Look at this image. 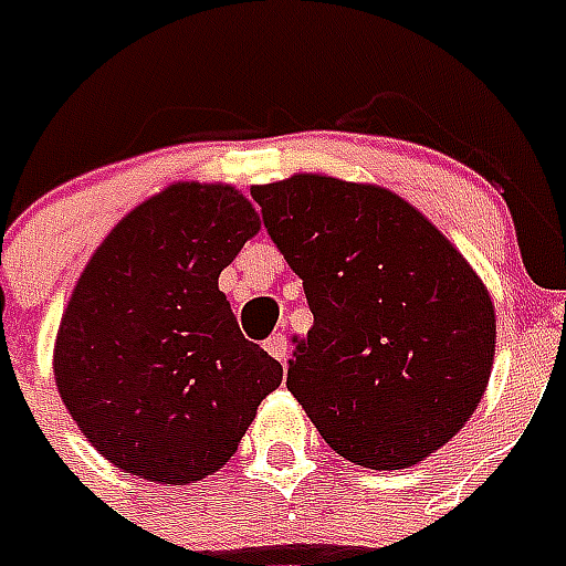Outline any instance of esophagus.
Here are the masks:
<instances>
[{
  "label": "esophagus",
  "mask_w": 566,
  "mask_h": 566,
  "mask_svg": "<svg viewBox=\"0 0 566 566\" xmlns=\"http://www.w3.org/2000/svg\"><path fill=\"white\" fill-rule=\"evenodd\" d=\"M264 349L273 355L275 361L284 364V361H287V355H291V344H287V335H284V332H275V335H270V337H266Z\"/></svg>",
  "instance_id": "esophagus-1"
}]
</instances>
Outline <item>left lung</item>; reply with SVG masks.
I'll list each match as a JSON object with an SVG mask.
<instances>
[{"label": "left lung", "mask_w": 566, "mask_h": 566, "mask_svg": "<svg viewBox=\"0 0 566 566\" xmlns=\"http://www.w3.org/2000/svg\"><path fill=\"white\" fill-rule=\"evenodd\" d=\"M314 326L291 390L328 447L405 470L464 429L491 378L496 317L464 255L402 196L300 172L252 188Z\"/></svg>", "instance_id": "1"}]
</instances>
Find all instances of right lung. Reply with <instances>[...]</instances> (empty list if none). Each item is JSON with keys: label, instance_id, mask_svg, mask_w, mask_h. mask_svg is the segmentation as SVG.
I'll return each mask as SVG.
<instances>
[{"label": "right lung", "instance_id": "1", "mask_svg": "<svg viewBox=\"0 0 566 566\" xmlns=\"http://www.w3.org/2000/svg\"><path fill=\"white\" fill-rule=\"evenodd\" d=\"M258 229L231 185L179 181L126 213L84 266L52 370L75 426L119 470L158 484L217 473L282 385L217 284Z\"/></svg>", "mask_w": 566, "mask_h": 566}]
</instances>
